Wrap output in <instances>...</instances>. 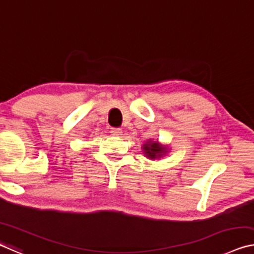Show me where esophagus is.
Segmentation results:
<instances>
[{
    "label": "esophagus",
    "instance_id": "obj_1",
    "mask_svg": "<svg viewBox=\"0 0 254 254\" xmlns=\"http://www.w3.org/2000/svg\"><path fill=\"white\" fill-rule=\"evenodd\" d=\"M110 132L112 133V135H115V136L122 135V130H121V128H119V127H112Z\"/></svg>",
    "mask_w": 254,
    "mask_h": 254
}]
</instances>
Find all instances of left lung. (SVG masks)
Listing matches in <instances>:
<instances>
[{
  "label": "left lung",
  "mask_w": 254,
  "mask_h": 254,
  "mask_svg": "<svg viewBox=\"0 0 254 254\" xmlns=\"http://www.w3.org/2000/svg\"><path fill=\"white\" fill-rule=\"evenodd\" d=\"M142 151L145 157L149 159H158L165 156V154L168 152V149L165 145L159 143L158 141H152L148 140L147 142L142 144Z\"/></svg>",
  "instance_id": "8db88e82"
}]
</instances>
